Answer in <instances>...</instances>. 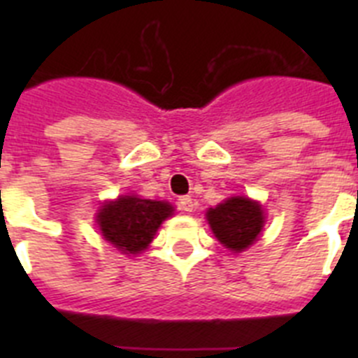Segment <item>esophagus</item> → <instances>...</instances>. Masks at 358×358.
<instances>
[{
    "mask_svg": "<svg viewBox=\"0 0 358 358\" xmlns=\"http://www.w3.org/2000/svg\"><path fill=\"white\" fill-rule=\"evenodd\" d=\"M177 206H179L181 211H186V213H188V211H194L195 202L189 195H182V197H179V201H177Z\"/></svg>",
    "mask_w": 358,
    "mask_h": 358,
    "instance_id": "esophagus-1",
    "label": "esophagus"
}]
</instances>
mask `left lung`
<instances>
[{
	"mask_svg": "<svg viewBox=\"0 0 358 358\" xmlns=\"http://www.w3.org/2000/svg\"><path fill=\"white\" fill-rule=\"evenodd\" d=\"M206 218L218 242L233 252L245 251L252 245L265 224L260 202L240 195L210 208Z\"/></svg>",
	"mask_w": 358,
	"mask_h": 358,
	"instance_id": "obj_1",
	"label": "left lung"
}]
</instances>
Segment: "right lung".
I'll list each match as a JSON object with an SVG mask.
<instances>
[{
	"label": "right lung",
	"instance_id": "1",
	"mask_svg": "<svg viewBox=\"0 0 358 358\" xmlns=\"http://www.w3.org/2000/svg\"><path fill=\"white\" fill-rule=\"evenodd\" d=\"M172 213L170 202L122 195L116 201L103 202L96 213V224L107 242L131 256L148 248L164 218Z\"/></svg>",
	"mask_w": 358,
	"mask_h": 358
}]
</instances>
